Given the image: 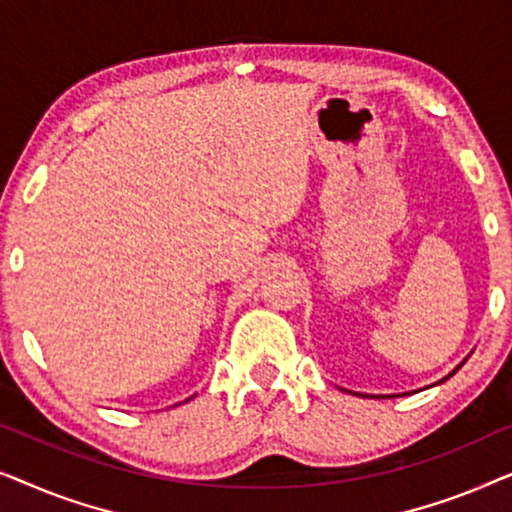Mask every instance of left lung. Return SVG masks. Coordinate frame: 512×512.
Returning <instances> with one entry per match:
<instances>
[{
    "label": "left lung",
    "instance_id": "8db88e82",
    "mask_svg": "<svg viewBox=\"0 0 512 512\" xmlns=\"http://www.w3.org/2000/svg\"><path fill=\"white\" fill-rule=\"evenodd\" d=\"M457 370H459V366H457ZM457 370H452V373H450V375H454V373H457ZM450 375H447V377H450ZM447 377H445V380H447Z\"/></svg>",
    "mask_w": 512,
    "mask_h": 512
}]
</instances>
